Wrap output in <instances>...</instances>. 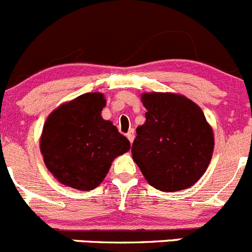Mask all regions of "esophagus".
<instances>
[{
    "label": "esophagus",
    "instance_id": "obj_1",
    "mask_svg": "<svg viewBox=\"0 0 252 252\" xmlns=\"http://www.w3.org/2000/svg\"><path fill=\"white\" fill-rule=\"evenodd\" d=\"M126 137L128 138V141H130V143L133 142V138H135V132H133V130H130L127 133H126Z\"/></svg>",
    "mask_w": 252,
    "mask_h": 252
}]
</instances>
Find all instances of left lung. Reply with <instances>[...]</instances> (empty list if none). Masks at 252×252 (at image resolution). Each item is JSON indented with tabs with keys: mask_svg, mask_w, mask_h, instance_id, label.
<instances>
[{
	"mask_svg": "<svg viewBox=\"0 0 252 252\" xmlns=\"http://www.w3.org/2000/svg\"><path fill=\"white\" fill-rule=\"evenodd\" d=\"M146 122L131 153L148 183L162 191L187 189L207 171L214 135L202 109L183 95L145 93Z\"/></svg>",
	"mask_w": 252,
	"mask_h": 252,
	"instance_id": "obj_1",
	"label": "left lung"
}]
</instances>
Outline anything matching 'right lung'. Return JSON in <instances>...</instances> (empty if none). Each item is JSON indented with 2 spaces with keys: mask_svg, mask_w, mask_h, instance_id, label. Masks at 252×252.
<instances>
[{
  "mask_svg": "<svg viewBox=\"0 0 252 252\" xmlns=\"http://www.w3.org/2000/svg\"><path fill=\"white\" fill-rule=\"evenodd\" d=\"M104 95L88 93L48 116L40 137L44 163L57 181L92 190L106 177L112 160L131 148L111 121L101 117Z\"/></svg>",
  "mask_w": 252,
  "mask_h": 252,
  "instance_id": "right-lung-1",
  "label": "right lung"
}]
</instances>
